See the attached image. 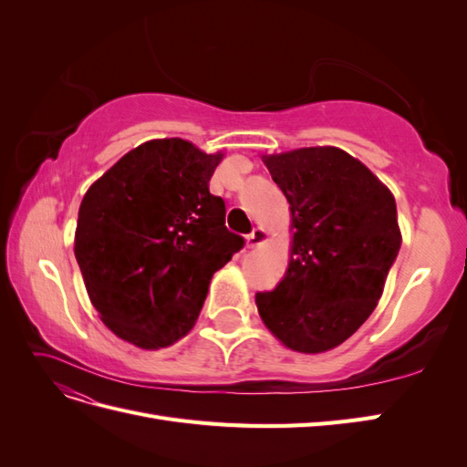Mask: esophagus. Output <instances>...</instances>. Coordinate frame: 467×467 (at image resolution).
<instances>
[{"instance_id":"1","label":"esophagus","mask_w":467,"mask_h":467,"mask_svg":"<svg viewBox=\"0 0 467 467\" xmlns=\"http://www.w3.org/2000/svg\"><path fill=\"white\" fill-rule=\"evenodd\" d=\"M266 242V232L263 228H255L247 235V247H259Z\"/></svg>"}]
</instances>
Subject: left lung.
Returning <instances> with one entry per match:
<instances>
[{
  "mask_svg": "<svg viewBox=\"0 0 467 467\" xmlns=\"http://www.w3.org/2000/svg\"><path fill=\"white\" fill-rule=\"evenodd\" d=\"M292 212L288 271L257 292L259 316L298 352L335 348L370 317L398 259L401 234L393 194L338 148L265 155Z\"/></svg>",
  "mask_w": 467,
  "mask_h": 467,
  "instance_id": "1",
  "label": "left lung"
}]
</instances>
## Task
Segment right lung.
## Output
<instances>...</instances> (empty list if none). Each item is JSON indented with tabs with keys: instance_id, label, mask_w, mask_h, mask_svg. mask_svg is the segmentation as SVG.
<instances>
[{
	"instance_id": "right-lung-1",
	"label": "right lung",
	"mask_w": 467,
	"mask_h": 467,
	"mask_svg": "<svg viewBox=\"0 0 467 467\" xmlns=\"http://www.w3.org/2000/svg\"><path fill=\"white\" fill-rule=\"evenodd\" d=\"M222 153L150 140L95 181L79 206L76 259L103 323L140 348L187 335L208 285L245 239L208 182Z\"/></svg>"
}]
</instances>
